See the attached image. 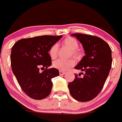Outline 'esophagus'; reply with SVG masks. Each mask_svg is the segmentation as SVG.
<instances>
[{"instance_id":"1","label":"esophagus","mask_w":122,"mask_h":122,"mask_svg":"<svg viewBox=\"0 0 122 122\" xmlns=\"http://www.w3.org/2000/svg\"><path fill=\"white\" fill-rule=\"evenodd\" d=\"M65 71H61V70H60L59 71V74H60V75H65Z\"/></svg>"}]
</instances>
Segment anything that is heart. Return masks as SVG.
<instances>
[{
  "instance_id": "heart-1",
  "label": "heart",
  "mask_w": 122,
  "mask_h": 122,
  "mask_svg": "<svg viewBox=\"0 0 122 122\" xmlns=\"http://www.w3.org/2000/svg\"><path fill=\"white\" fill-rule=\"evenodd\" d=\"M63 44L66 47H68L70 50H71V55L77 59L80 58L81 57V52L79 50L77 49L79 47L78 42H77L75 38L72 37H67L65 38L63 41ZM49 55L52 59H56L58 53V45L54 44L51 47L49 50ZM75 65V61L73 59H58L54 61L53 63V66L55 68L59 69L61 71H66L70 67H73Z\"/></svg>"
}]
</instances>
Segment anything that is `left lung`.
Segmentation results:
<instances>
[{
    "mask_svg": "<svg viewBox=\"0 0 122 122\" xmlns=\"http://www.w3.org/2000/svg\"><path fill=\"white\" fill-rule=\"evenodd\" d=\"M71 36L82 44L86 54L75 68L85 74L82 78L75 74V79L69 83L68 87L74 99L88 102L99 95L107 79L112 63V50L107 43L97 36L81 33Z\"/></svg>",
    "mask_w": 122,
    "mask_h": 122,
    "instance_id": "8db88e82",
    "label": "left lung"
}]
</instances>
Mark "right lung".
<instances>
[{
	"mask_svg": "<svg viewBox=\"0 0 122 122\" xmlns=\"http://www.w3.org/2000/svg\"><path fill=\"white\" fill-rule=\"evenodd\" d=\"M61 37L45 35L22 39L12 47V71L23 91L31 98H46L52 90V79L59 76L58 70L48 68L52 65L49 51ZM41 67L45 68L42 72L39 71Z\"/></svg>",
	"mask_w": 122,
	"mask_h": 122,
	"instance_id": "right-lung-1",
	"label": "right lung"
}]
</instances>
